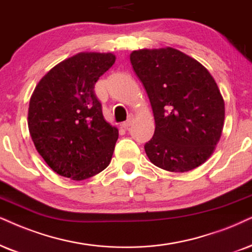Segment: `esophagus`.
<instances>
[{"label": "esophagus", "mask_w": 252, "mask_h": 252, "mask_svg": "<svg viewBox=\"0 0 252 252\" xmlns=\"http://www.w3.org/2000/svg\"><path fill=\"white\" fill-rule=\"evenodd\" d=\"M132 124V117H130V119L128 120V121H126V122H123L122 124H121V126H122V128H124V129H128L130 126H131Z\"/></svg>", "instance_id": "obj_1"}]
</instances>
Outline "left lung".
I'll use <instances>...</instances> for the list:
<instances>
[{"instance_id":"1","label":"left lung","mask_w":252,"mask_h":252,"mask_svg":"<svg viewBox=\"0 0 252 252\" xmlns=\"http://www.w3.org/2000/svg\"><path fill=\"white\" fill-rule=\"evenodd\" d=\"M130 62L155 116V135L144 145L150 161L170 172L205 163L221 138L225 113L208 69L173 47L132 51Z\"/></svg>"}]
</instances>
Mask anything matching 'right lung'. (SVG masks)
Here are the masks:
<instances>
[{
  "label": "right lung",
  "mask_w": 252,
  "mask_h": 252,
  "mask_svg": "<svg viewBox=\"0 0 252 252\" xmlns=\"http://www.w3.org/2000/svg\"><path fill=\"white\" fill-rule=\"evenodd\" d=\"M115 60L110 52L78 53L51 68L31 95L30 136L59 176L85 180L110 163L119 129L104 120L94 87Z\"/></svg>",
  "instance_id": "right-lung-1"
}]
</instances>
